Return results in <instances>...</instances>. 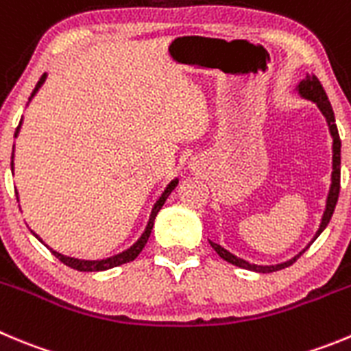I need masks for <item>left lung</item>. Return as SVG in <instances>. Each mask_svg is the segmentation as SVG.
<instances>
[{
	"label": "left lung",
	"mask_w": 351,
	"mask_h": 351,
	"mask_svg": "<svg viewBox=\"0 0 351 351\" xmlns=\"http://www.w3.org/2000/svg\"><path fill=\"white\" fill-rule=\"evenodd\" d=\"M300 93H301V97L315 101L317 106H319V109L322 110V114L326 116V119H327V124H329L330 135H332V142H334L332 143V185H330L329 197H327V206H326V211H324V216H322V223H320L319 232H317V235H315V239H317L320 234H322L324 228L327 227V223L330 221V218H332L334 208H336V202H338V197H339V189H341V140H339L338 126H336V123H334V112H332V107H330V101H329V98H327L326 90L322 88V84H320L319 77H317L315 74H306L304 81H301L300 83ZM209 244H211L213 250L220 254L225 261H228V263L235 265V267L245 268V270L261 271V274H270V271H277V270H282V268H286V267H291V265H293L294 261H296L298 258L304 253V251L308 250V247H306V250H303L300 254H298V256H294L293 260L286 261V263L275 265V267L274 265H271V267H258V265H251V263H247V261L241 260V258L234 256V254H230L227 250H223L221 245L215 244V242L209 241Z\"/></svg>",
	"instance_id": "left-lung-1"
}]
</instances>
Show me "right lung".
<instances>
[{
    "mask_svg": "<svg viewBox=\"0 0 351 351\" xmlns=\"http://www.w3.org/2000/svg\"><path fill=\"white\" fill-rule=\"evenodd\" d=\"M43 81H45V74H43V76L39 77V81H38V84H36V88H34V91H32V95H34L36 91H38V88L41 86ZM32 95H31V97H32ZM21 124H22V119H21V123H19L17 130H15V136H17L19 130H21ZM12 166H13V160H12ZM176 185H178V180H173V182L168 185V189H166V191L162 192V195H160L159 201H157L156 206H154L152 213H150L149 225H147V228H145V232H143V235L138 239V242H136L135 245H131L130 250L124 251V253L117 254V256H112V258H107V260L86 261V260H76V258L64 256V254L57 253V251H53V250H51V247H50V251H51V253H53V256H57L58 260L62 261V263L67 265V267H71V268H74V270H80V271H101V270H109V268H112V267H119V265L130 263V261H133L136 256H138L140 253H142L143 245L147 244V241H149V237H150V232H152L154 220H156L157 213H159V209L162 208V204H165L166 199H168V195L171 194L173 189H175ZM17 201H19V199H17ZM32 234H34V232H32ZM36 237H38V235H36ZM39 241H41V239H39Z\"/></svg>",
    "mask_w": 351,
    "mask_h": 351,
    "instance_id": "add662e5",
    "label": "right lung"
}]
</instances>
